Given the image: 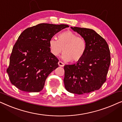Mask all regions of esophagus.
<instances>
[{"instance_id": "obj_1", "label": "esophagus", "mask_w": 122, "mask_h": 122, "mask_svg": "<svg viewBox=\"0 0 122 122\" xmlns=\"http://www.w3.org/2000/svg\"><path fill=\"white\" fill-rule=\"evenodd\" d=\"M58 65H59V66H64V64L63 62H61V61H58Z\"/></svg>"}]
</instances>
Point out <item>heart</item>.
Here are the masks:
<instances>
[{"label": "heart", "instance_id": "b5f03b06", "mask_svg": "<svg viewBox=\"0 0 122 122\" xmlns=\"http://www.w3.org/2000/svg\"><path fill=\"white\" fill-rule=\"evenodd\" d=\"M49 45L51 53L54 56H58L63 51V59L73 61H79L82 58L86 47L85 40L71 31L61 33L58 40L55 38H51Z\"/></svg>", "mask_w": 122, "mask_h": 122}]
</instances>
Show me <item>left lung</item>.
Instances as JSON below:
<instances>
[{
    "label": "left lung",
    "mask_w": 122,
    "mask_h": 122,
    "mask_svg": "<svg viewBox=\"0 0 122 122\" xmlns=\"http://www.w3.org/2000/svg\"><path fill=\"white\" fill-rule=\"evenodd\" d=\"M86 42V51L76 63L64 66V83L66 91L77 94L89 93L101 88L106 81L111 63L107 43L91 29L71 27Z\"/></svg>",
    "instance_id": "1"
}]
</instances>
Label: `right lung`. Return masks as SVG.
Segmentation results:
<instances>
[{
    "instance_id": "obj_1",
    "label": "right lung",
    "mask_w": 122,
    "mask_h": 122,
    "mask_svg": "<svg viewBox=\"0 0 122 122\" xmlns=\"http://www.w3.org/2000/svg\"><path fill=\"white\" fill-rule=\"evenodd\" d=\"M68 25L41 23L28 28L14 46L6 70L11 84L27 92L43 89L46 78L58 67L59 60L51 52L49 41Z\"/></svg>"
}]
</instances>
